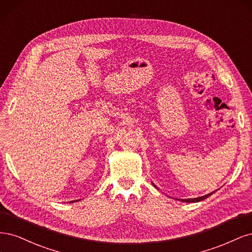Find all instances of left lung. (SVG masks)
Returning a JSON list of instances; mask_svg holds the SVG:
<instances>
[{
  "mask_svg": "<svg viewBox=\"0 0 252 252\" xmlns=\"http://www.w3.org/2000/svg\"><path fill=\"white\" fill-rule=\"evenodd\" d=\"M154 185V184H153ZM155 186V185H154ZM156 188V186H155ZM215 191H213V192H210V193H207V194H205V196H202V197H199V198H193V199H182V200H180V201H182V202H189V203H193V202H200V201H202V200H204V199H206V198H208L209 196H212V194L214 193Z\"/></svg>",
  "mask_w": 252,
  "mask_h": 252,
  "instance_id": "8db88e82",
  "label": "left lung"
}]
</instances>
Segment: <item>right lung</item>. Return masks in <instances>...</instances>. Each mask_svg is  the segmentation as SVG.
<instances>
[{"label":"right lung","instance_id":"right-lung-1","mask_svg":"<svg viewBox=\"0 0 252 252\" xmlns=\"http://www.w3.org/2000/svg\"><path fill=\"white\" fill-rule=\"evenodd\" d=\"M72 202H73V201H72Z\"/></svg>","mask_w":252,"mask_h":252}]
</instances>
